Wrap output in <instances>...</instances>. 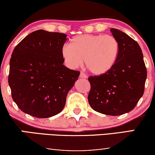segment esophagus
<instances>
[{"label":"esophagus","mask_w":155,"mask_h":155,"mask_svg":"<svg viewBox=\"0 0 155 155\" xmlns=\"http://www.w3.org/2000/svg\"><path fill=\"white\" fill-rule=\"evenodd\" d=\"M80 78H87V75L84 73L81 72V73H80Z\"/></svg>","instance_id":"1"}]
</instances>
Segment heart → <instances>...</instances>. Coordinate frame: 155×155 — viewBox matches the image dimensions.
<instances>
[{"instance_id":"b5f03b06","label":"heart","mask_w":155,"mask_h":155,"mask_svg":"<svg viewBox=\"0 0 155 155\" xmlns=\"http://www.w3.org/2000/svg\"><path fill=\"white\" fill-rule=\"evenodd\" d=\"M120 51L118 41L114 37L103 35H77L71 45L65 44L61 48L65 65L76 68L83 63L94 75H102L114 66Z\"/></svg>"}]
</instances>
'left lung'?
Segmentation results:
<instances>
[{"label":"left lung","instance_id":"1","mask_svg":"<svg viewBox=\"0 0 155 155\" xmlns=\"http://www.w3.org/2000/svg\"><path fill=\"white\" fill-rule=\"evenodd\" d=\"M110 31L119 43V54L108 73L88 78V101L99 113L119 116L132 111L143 97L147 70L139 44L118 29Z\"/></svg>","mask_w":155,"mask_h":155}]
</instances>
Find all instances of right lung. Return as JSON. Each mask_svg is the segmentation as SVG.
Returning a JSON list of instances; mask_svg holds the SVG:
<instances>
[{
    "label": "right lung",
    "instance_id": "obj_1",
    "mask_svg": "<svg viewBox=\"0 0 155 155\" xmlns=\"http://www.w3.org/2000/svg\"><path fill=\"white\" fill-rule=\"evenodd\" d=\"M66 37L39 29L27 35L14 48L8 83L12 99L24 113L49 118L64 108L68 93L80 75L79 71L63 64L61 48Z\"/></svg>",
    "mask_w": 155,
    "mask_h": 155
}]
</instances>
